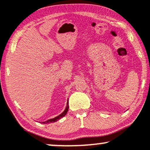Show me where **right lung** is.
Returning <instances> with one entry per match:
<instances>
[{"instance_id":"right-lung-1","label":"right lung","mask_w":150,"mask_h":150,"mask_svg":"<svg viewBox=\"0 0 150 150\" xmlns=\"http://www.w3.org/2000/svg\"><path fill=\"white\" fill-rule=\"evenodd\" d=\"M68 108H69V106H68V101H67V106H66V107H65V110L63 111V113H61L59 116L55 117V118H51V119H49L48 120H46V121H44V122H42V123H54V122L57 121V120L61 119V118H63V116H65V115H66V113L68 111Z\"/></svg>"}]
</instances>
